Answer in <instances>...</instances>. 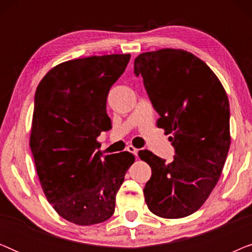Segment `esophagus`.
<instances>
[{
  "instance_id": "esophagus-1",
  "label": "esophagus",
  "mask_w": 252,
  "mask_h": 252,
  "mask_svg": "<svg viewBox=\"0 0 252 252\" xmlns=\"http://www.w3.org/2000/svg\"><path fill=\"white\" fill-rule=\"evenodd\" d=\"M127 151H129V153H132L133 155H135V156H137V151H139V149H136L135 147L130 144V146L127 147Z\"/></svg>"
}]
</instances>
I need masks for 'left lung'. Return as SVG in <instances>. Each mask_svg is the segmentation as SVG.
I'll return each instance as SVG.
<instances>
[{"label":"left lung","instance_id":"left-lung-1","mask_svg":"<svg viewBox=\"0 0 252 252\" xmlns=\"http://www.w3.org/2000/svg\"><path fill=\"white\" fill-rule=\"evenodd\" d=\"M134 73L142 75L157 126L171 134L175 149L171 163L139 151L151 167L144 199L154 215L184 218L204 204L222 172L230 146L228 97L211 68L182 49L140 54Z\"/></svg>","mask_w":252,"mask_h":252}]
</instances>
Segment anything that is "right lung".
Listing matches in <instances>:
<instances>
[{
  "mask_svg": "<svg viewBox=\"0 0 252 252\" xmlns=\"http://www.w3.org/2000/svg\"><path fill=\"white\" fill-rule=\"evenodd\" d=\"M129 54L64 62L40 81L34 97L30 147L41 187L55 211L81 226L108 220L135 157L96 151L111 128L106 97L124 73Z\"/></svg>",
  "mask_w": 252,
  "mask_h": 252,
  "instance_id": "1",
  "label": "right lung"
}]
</instances>
